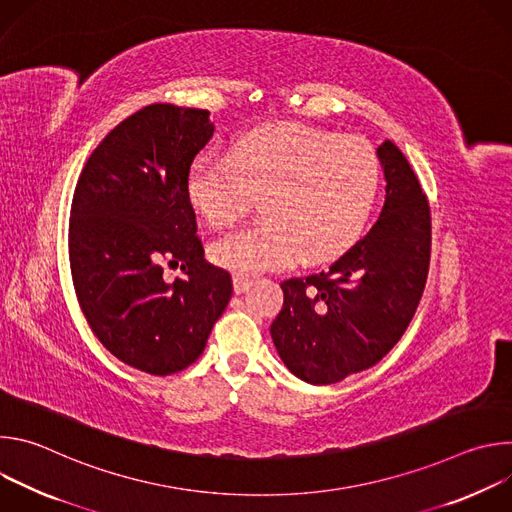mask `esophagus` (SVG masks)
I'll use <instances>...</instances> for the list:
<instances>
[{
    "mask_svg": "<svg viewBox=\"0 0 512 512\" xmlns=\"http://www.w3.org/2000/svg\"><path fill=\"white\" fill-rule=\"evenodd\" d=\"M253 283L251 277L247 275H241V273H235L233 275V287H235V294H243L245 289H249V285Z\"/></svg>",
    "mask_w": 512,
    "mask_h": 512,
    "instance_id": "1",
    "label": "esophagus"
}]
</instances>
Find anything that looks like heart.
I'll return each instance as SVG.
<instances>
[{"mask_svg": "<svg viewBox=\"0 0 512 512\" xmlns=\"http://www.w3.org/2000/svg\"><path fill=\"white\" fill-rule=\"evenodd\" d=\"M381 184L371 145L308 125L259 129L229 158L202 156L188 194L214 229L231 227L263 198V221L218 237L214 265L241 275L328 259L350 247L369 223Z\"/></svg>", "mask_w": 512, "mask_h": 512, "instance_id": "b5f03b06", "label": "heart"}]
</instances>
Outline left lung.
Wrapping results in <instances>:
<instances>
[{"instance_id": "obj_1", "label": "left lung", "mask_w": 512, "mask_h": 512, "mask_svg": "<svg viewBox=\"0 0 512 512\" xmlns=\"http://www.w3.org/2000/svg\"><path fill=\"white\" fill-rule=\"evenodd\" d=\"M377 156L387 194L373 229L326 271L281 283L271 338L285 367L312 385L377 364L407 330L425 287L429 202L393 141L385 139Z\"/></svg>"}]
</instances>
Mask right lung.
I'll return each instance as SVG.
<instances>
[{
    "instance_id": "1",
    "label": "right lung",
    "mask_w": 512,
    "mask_h": 512,
    "mask_svg": "<svg viewBox=\"0 0 512 512\" xmlns=\"http://www.w3.org/2000/svg\"><path fill=\"white\" fill-rule=\"evenodd\" d=\"M206 109L154 103L97 145L72 196L68 257L81 310L101 344L129 367L166 377L202 354L233 281L204 259L188 194L210 141ZM184 278L163 281V265Z\"/></svg>"
}]
</instances>
